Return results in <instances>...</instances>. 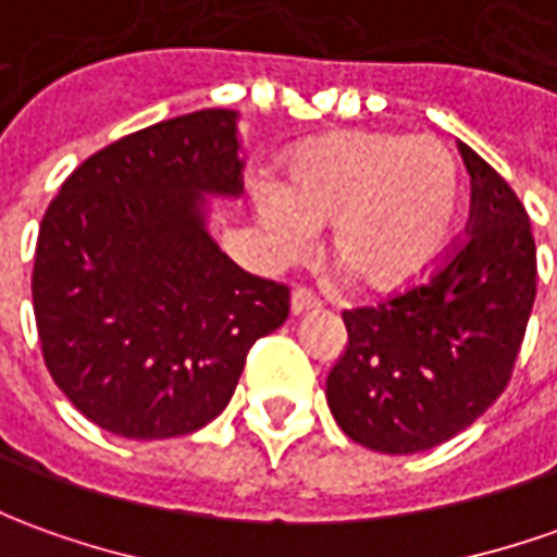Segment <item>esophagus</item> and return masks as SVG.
<instances>
[{
	"label": "esophagus",
	"mask_w": 557,
	"mask_h": 557,
	"mask_svg": "<svg viewBox=\"0 0 557 557\" xmlns=\"http://www.w3.org/2000/svg\"><path fill=\"white\" fill-rule=\"evenodd\" d=\"M289 305H293V313L295 317H301V313H310V310H320V298L310 293L308 286H298L293 293V298H289Z\"/></svg>",
	"instance_id": "esophagus-1"
}]
</instances>
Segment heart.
<instances>
[{
    "instance_id": "heart-1",
    "label": "heart",
    "mask_w": 557,
    "mask_h": 557,
    "mask_svg": "<svg viewBox=\"0 0 557 557\" xmlns=\"http://www.w3.org/2000/svg\"><path fill=\"white\" fill-rule=\"evenodd\" d=\"M463 213V168L436 136L338 131L283 158V180L259 185L256 215L280 262L329 228L332 259L362 289L399 293L451 247Z\"/></svg>"
}]
</instances>
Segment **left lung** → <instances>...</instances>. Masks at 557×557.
Returning <instances> with one entry per match:
<instances>
[{"label": "left lung", "instance_id": "8db88e82", "mask_svg": "<svg viewBox=\"0 0 557 557\" xmlns=\"http://www.w3.org/2000/svg\"><path fill=\"white\" fill-rule=\"evenodd\" d=\"M460 154L472 185L467 237L426 283L342 313L347 347L326 377V403L372 451H426L482 418L509 384L531 320L528 210L467 143Z\"/></svg>", "mask_w": 557, "mask_h": 557}]
</instances>
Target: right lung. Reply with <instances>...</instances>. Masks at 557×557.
Here are the masks:
<instances>
[{
    "label": "right lung",
    "instance_id": "right-lung-1",
    "mask_svg": "<svg viewBox=\"0 0 557 557\" xmlns=\"http://www.w3.org/2000/svg\"><path fill=\"white\" fill-rule=\"evenodd\" d=\"M237 112L200 109L121 136L60 185L39 228L41 357L88 421L124 438L195 433L228 406L289 286L247 274L207 231L237 198Z\"/></svg>",
    "mask_w": 557,
    "mask_h": 557
}]
</instances>
